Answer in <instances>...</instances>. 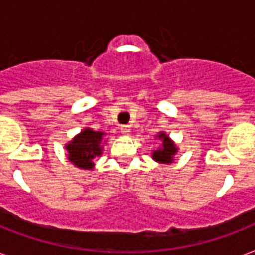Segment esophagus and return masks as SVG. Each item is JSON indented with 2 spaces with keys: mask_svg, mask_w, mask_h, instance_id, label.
Masks as SVG:
<instances>
[{
  "mask_svg": "<svg viewBox=\"0 0 255 255\" xmlns=\"http://www.w3.org/2000/svg\"><path fill=\"white\" fill-rule=\"evenodd\" d=\"M120 131H122V133H123V135L129 136V133H131V128H129V126H122Z\"/></svg>",
  "mask_w": 255,
  "mask_h": 255,
  "instance_id": "obj_1",
  "label": "esophagus"
}]
</instances>
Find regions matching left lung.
<instances>
[{
    "label": "left lung",
    "mask_w": 255,
    "mask_h": 255,
    "mask_svg": "<svg viewBox=\"0 0 255 255\" xmlns=\"http://www.w3.org/2000/svg\"><path fill=\"white\" fill-rule=\"evenodd\" d=\"M156 139L162 141V144H160L159 148L153 149L151 158L155 162L160 163V164H171V163H174L175 155L178 152V147L175 144V141L167 135L166 132H159L158 135H156Z\"/></svg>",
    "instance_id": "8db88e82"
}]
</instances>
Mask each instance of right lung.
Listing matches in <instances>:
<instances>
[{"label":"right lung","instance_id":"obj_1","mask_svg":"<svg viewBox=\"0 0 255 255\" xmlns=\"http://www.w3.org/2000/svg\"><path fill=\"white\" fill-rule=\"evenodd\" d=\"M106 132L95 131L92 128H84L80 133L65 144L68 160L81 170H93V159L103 153V144Z\"/></svg>","mask_w":255,"mask_h":255}]
</instances>
